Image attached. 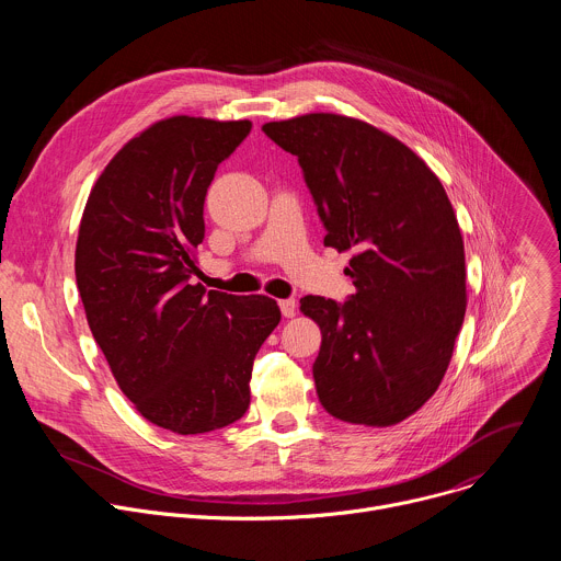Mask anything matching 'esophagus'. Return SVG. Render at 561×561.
Masks as SVG:
<instances>
[{"mask_svg":"<svg viewBox=\"0 0 561 561\" xmlns=\"http://www.w3.org/2000/svg\"><path fill=\"white\" fill-rule=\"evenodd\" d=\"M279 308H282V314H284V317H295L297 304H295V299H282V301H279Z\"/></svg>","mask_w":561,"mask_h":561,"instance_id":"esophagus-1","label":"esophagus"}]
</instances>
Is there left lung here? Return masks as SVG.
Masks as SVG:
<instances>
[{
	"label": "left lung",
	"mask_w": 561,
	"mask_h": 561,
	"mask_svg": "<svg viewBox=\"0 0 561 561\" xmlns=\"http://www.w3.org/2000/svg\"><path fill=\"white\" fill-rule=\"evenodd\" d=\"M262 130L297 154L329 230L324 247L353 251L355 295L344 306L299 301L322 331L312 364L319 402L348 424L404 422L439 388L466 312L450 199L415 150L364 119L308 113Z\"/></svg>",
	"instance_id": "8db88e82"
}]
</instances>
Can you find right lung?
<instances>
[{
  "label": "right lung",
  "instance_id": "right-lung-1",
  "mask_svg": "<svg viewBox=\"0 0 561 561\" xmlns=\"http://www.w3.org/2000/svg\"><path fill=\"white\" fill-rule=\"evenodd\" d=\"M249 119L164 117L128 139L91 188L75 277L91 333L137 413L178 435L242 417L253 359L279 324L266 295L193 284L204 199Z\"/></svg>",
  "mask_w": 561,
  "mask_h": 561
}]
</instances>
